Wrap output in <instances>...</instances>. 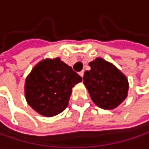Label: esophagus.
<instances>
[{"label":"esophagus","mask_w":149,"mask_h":149,"mask_svg":"<svg viewBox=\"0 0 149 149\" xmlns=\"http://www.w3.org/2000/svg\"><path fill=\"white\" fill-rule=\"evenodd\" d=\"M79 74H80V76L83 78L84 77V71H81L80 73H79Z\"/></svg>","instance_id":"esophagus-1"}]
</instances>
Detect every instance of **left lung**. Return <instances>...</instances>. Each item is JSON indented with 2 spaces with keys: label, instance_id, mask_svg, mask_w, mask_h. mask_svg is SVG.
<instances>
[{
  "label": "left lung",
  "instance_id": "obj_1",
  "mask_svg": "<svg viewBox=\"0 0 149 149\" xmlns=\"http://www.w3.org/2000/svg\"><path fill=\"white\" fill-rule=\"evenodd\" d=\"M91 70L84 76V84L91 100L99 107L116 108L128 96V79L112 63L97 58L89 63Z\"/></svg>",
  "mask_w": 149,
  "mask_h": 149
}]
</instances>
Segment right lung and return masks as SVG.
I'll return each instance as SVG.
<instances>
[{
	"instance_id": "right-lung-1",
	"label": "right lung",
	"mask_w": 149,
	"mask_h": 149,
	"mask_svg": "<svg viewBox=\"0 0 149 149\" xmlns=\"http://www.w3.org/2000/svg\"><path fill=\"white\" fill-rule=\"evenodd\" d=\"M81 81V77L59 58L42 59L26 78V102L38 114L55 116L68 106L72 88Z\"/></svg>"
}]
</instances>
